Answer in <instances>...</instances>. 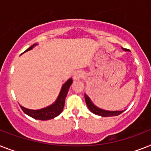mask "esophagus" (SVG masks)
I'll return each instance as SVG.
<instances>
[{"label":"esophagus","mask_w":151,"mask_h":151,"mask_svg":"<svg viewBox=\"0 0 151 151\" xmlns=\"http://www.w3.org/2000/svg\"><path fill=\"white\" fill-rule=\"evenodd\" d=\"M81 78V73H76L74 75V79L76 80H78V79H80Z\"/></svg>","instance_id":"obj_1"}]
</instances>
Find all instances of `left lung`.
I'll use <instances>...</instances> for the list:
<instances>
[{
    "instance_id": "left-lung-1",
    "label": "left lung",
    "mask_w": 151,
    "mask_h": 151,
    "mask_svg": "<svg viewBox=\"0 0 151 151\" xmlns=\"http://www.w3.org/2000/svg\"><path fill=\"white\" fill-rule=\"evenodd\" d=\"M123 50L128 51V49H126V48H123ZM85 100H86V105L89 108V109L90 110L92 113H93L94 114H96L98 116H118L119 114H121L123 111H106V110H103V109H101L98 107H96V106H94L93 104V103L91 102L90 99L89 97L87 96L86 95H85Z\"/></svg>"
}]
</instances>
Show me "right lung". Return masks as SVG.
<instances>
[{"mask_svg": "<svg viewBox=\"0 0 151 151\" xmlns=\"http://www.w3.org/2000/svg\"><path fill=\"white\" fill-rule=\"evenodd\" d=\"M34 45H35V44L31 46L25 52L32 49ZM72 83H73V79L69 78L66 83L62 86V88L61 89V92L59 93L58 99L55 101V103L54 104H52V106H49L44 108V109H38V110L26 109V108L22 106H21V108L24 111V113H26L27 115H28L31 117L34 118V119H40V120H47V119H53V118L56 117L57 116L59 115L63 110V108H64L65 106V99L68 89H69Z\"/></svg>", "mask_w": 151, "mask_h": 151, "instance_id": "obj_1", "label": "right lung"}]
</instances>
